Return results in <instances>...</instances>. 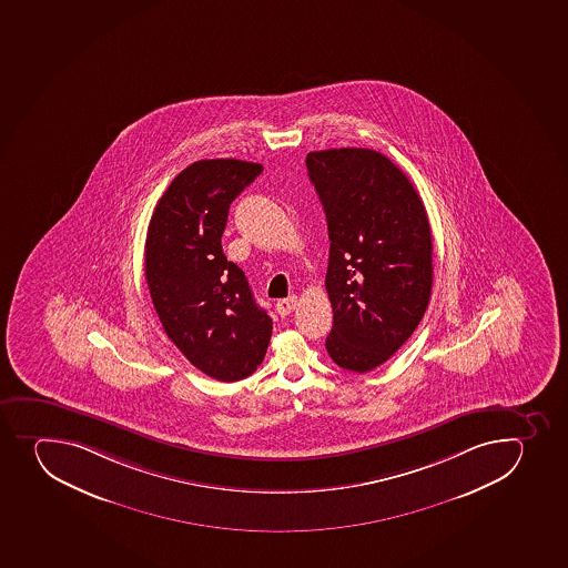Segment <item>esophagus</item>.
Masks as SVG:
<instances>
[{
    "mask_svg": "<svg viewBox=\"0 0 568 568\" xmlns=\"http://www.w3.org/2000/svg\"><path fill=\"white\" fill-rule=\"evenodd\" d=\"M297 300L294 296L285 297V300H277L276 311L280 316H286V314H291L294 308H296Z\"/></svg>",
    "mask_w": 568,
    "mask_h": 568,
    "instance_id": "obj_1",
    "label": "esophagus"
}]
</instances>
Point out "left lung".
Masks as SVG:
<instances>
[{"instance_id":"obj_1","label":"left lung","mask_w":568,"mask_h":568,"mask_svg":"<svg viewBox=\"0 0 568 568\" xmlns=\"http://www.w3.org/2000/svg\"><path fill=\"white\" fill-rule=\"evenodd\" d=\"M308 179L329 232L325 288L335 364L366 373L416 331L433 291V233L422 196L394 162L372 149L308 152Z\"/></svg>"}]
</instances>
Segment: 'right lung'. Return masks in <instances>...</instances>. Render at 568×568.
<instances>
[{
    "instance_id": "add662e5",
    "label": "right lung",
    "mask_w": 568,
    "mask_h": 568,
    "mask_svg": "<svg viewBox=\"0 0 568 568\" xmlns=\"http://www.w3.org/2000/svg\"><path fill=\"white\" fill-rule=\"evenodd\" d=\"M261 171V163L233 158L191 163L158 201L146 230L145 280L163 331L193 366L222 383L252 375L272 336L271 316L221 244L230 204Z\"/></svg>"
}]
</instances>
